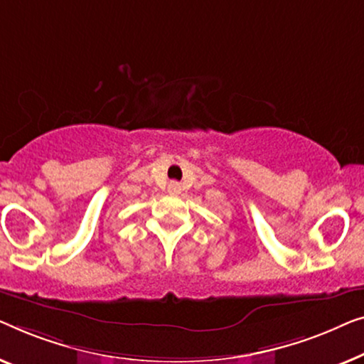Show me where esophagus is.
<instances>
[{
	"label": "esophagus",
	"mask_w": 364,
	"mask_h": 364,
	"mask_svg": "<svg viewBox=\"0 0 364 364\" xmlns=\"http://www.w3.org/2000/svg\"><path fill=\"white\" fill-rule=\"evenodd\" d=\"M168 193L173 194V196H176V194H180V193H181V186H180V183L171 181L170 184H168Z\"/></svg>",
	"instance_id": "34e87169"
}]
</instances>
